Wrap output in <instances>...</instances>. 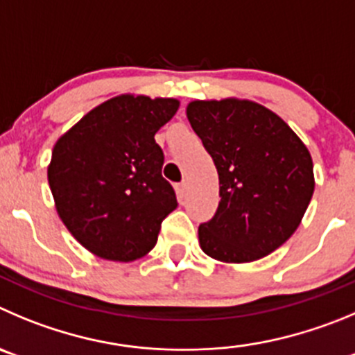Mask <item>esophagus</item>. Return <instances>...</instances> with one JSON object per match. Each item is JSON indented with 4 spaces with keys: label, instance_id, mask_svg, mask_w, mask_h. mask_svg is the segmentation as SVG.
<instances>
[{
    "label": "esophagus",
    "instance_id": "esophagus-1",
    "mask_svg": "<svg viewBox=\"0 0 355 355\" xmlns=\"http://www.w3.org/2000/svg\"><path fill=\"white\" fill-rule=\"evenodd\" d=\"M175 189H177V196L178 200H184L185 194H187V182H180V184L175 185Z\"/></svg>",
    "mask_w": 355,
    "mask_h": 355
}]
</instances>
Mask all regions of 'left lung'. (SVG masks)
Returning <instances> with one entry per match:
<instances>
[{
	"label": "left lung",
	"instance_id": "8db88e82",
	"mask_svg": "<svg viewBox=\"0 0 355 355\" xmlns=\"http://www.w3.org/2000/svg\"><path fill=\"white\" fill-rule=\"evenodd\" d=\"M187 119L218 173V208L198 230L201 250L250 263L286 243L312 200V155L296 132L248 99L191 101Z\"/></svg>",
	"mask_w": 355,
	"mask_h": 355
}]
</instances>
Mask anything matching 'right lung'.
I'll return each instance as SVG.
<instances>
[{
	"instance_id": "obj_1",
	"label": "right lung",
	"mask_w": 355,
	"mask_h": 355,
	"mask_svg": "<svg viewBox=\"0 0 355 355\" xmlns=\"http://www.w3.org/2000/svg\"><path fill=\"white\" fill-rule=\"evenodd\" d=\"M178 99L121 94L92 108L54 145L47 177L75 240L101 259L129 263L154 248L177 196L161 175L155 132Z\"/></svg>"
}]
</instances>
